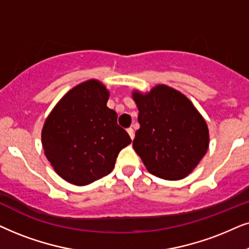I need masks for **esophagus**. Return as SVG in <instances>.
<instances>
[{
	"label": "esophagus",
	"instance_id": "obj_1",
	"mask_svg": "<svg viewBox=\"0 0 249 249\" xmlns=\"http://www.w3.org/2000/svg\"><path fill=\"white\" fill-rule=\"evenodd\" d=\"M126 131H127V133L130 134V137H131L132 140H133V139H134V131H133V128H132V127H128Z\"/></svg>",
	"mask_w": 249,
	"mask_h": 249
}]
</instances>
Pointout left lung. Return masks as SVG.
<instances>
[{"label":"left lung","instance_id":"1","mask_svg":"<svg viewBox=\"0 0 249 249\" xmlns=\"http://www.w3.org/2000/svg\"><path fill=\"white\" fill-rule=\"evenodd\" d=\"M140 128L133 148L149 173L164 180L188 177L210 145L207 123L180 91L158 84L149 92L133 90Z\"/></svg>","mask_w":249,"mask_h":249}]
</instances>
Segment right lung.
<instances>
[{
  "instance_id": "1",
  "label": "right lung",
  "mask_w": 249,
  "mask_h": 249,
  "mask_svg": "<svg viewBox=\"0 0 249 249\" xmlns=\"http://www.w3.org/2000/svg\"><path fill=\"white\" fill-rule=\"evenodd\" d=\"M109 91L98 79L74 86L54 106L42 128V145L53 170L65 181L88 185L114 170L131 143L107 107Z\"/></svg>"
}]
</instances>
